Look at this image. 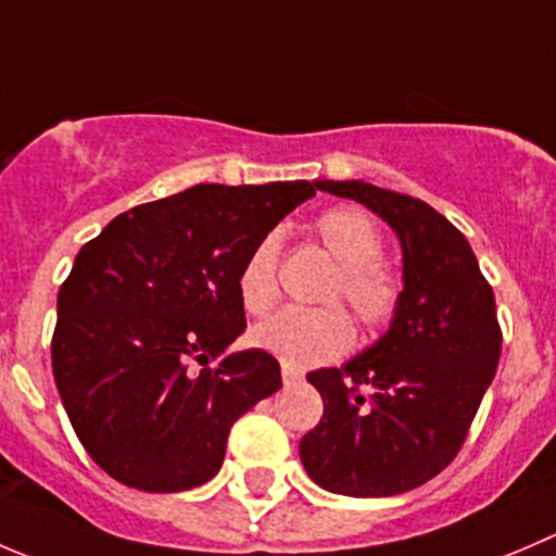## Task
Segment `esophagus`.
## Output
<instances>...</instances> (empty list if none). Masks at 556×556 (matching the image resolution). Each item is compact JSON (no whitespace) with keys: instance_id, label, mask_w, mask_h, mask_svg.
I'll return each mask as SVG.
<instances>
[{"instance_id":"obj_1","label":"esophagus","mask_w":556,"mask_h":556,"mask_svg":"<svg viewBox=\"0 0 556 556\" xmlns=\"http://www.w3.org/2000/svg\"><path fill=\"white\" fill-rule=\"evenodd\" d=\"M301 377H304V375H301L299 369H293V366L282 364V382H285V386H293V382H299Z\"/></svg>"}]
</instances>
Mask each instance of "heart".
<instances>
[{"instance_id":"heart-1","label":"heart","mask_w":556,"mask_h":556,"mask_svg":"<svg viewBox=\"0 0 556 556\" xmlns=\"http://www.w3.org/2000/svg\"><path fill=\"white\" fill-rule=\"evenodd\" d=\"M315 236L339 263L328 285L326 301H344L358 323L380 328L393 320L402 304V274L382 261V230L369 212L358 206L326 208L315 219ZM279 239L263 236L241 266L236 290L250 315H263L277 301ZM353 323L342 306L301 309L288 306L252 328L255 348L266 350L293 369L326 364L353 348Z\"/></svg>"}]
</instances>
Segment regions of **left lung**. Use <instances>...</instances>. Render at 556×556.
I'll list each match as a JSON object with an SVG mask.
<instances>
[{
  "instance_id": "obj_1",
  "label": "left lung",
  "mask_w": 556,
  "mask_h": 556,
  "mask_svg": "<svg viewBox=\"0 0 556 556\" xmlns=\"http://www.w3.org/2000/svg\"><path fill=\"white\" fill-rule=\"evenodd\" d=\"M386 219L402 241V304L391 328L342 369L306 380L323 418L299 451L317 486L393 497L454 462L500 364L503 331L472 247L418 198L366 181H315Z\"/></svg>"
}]
</instances>
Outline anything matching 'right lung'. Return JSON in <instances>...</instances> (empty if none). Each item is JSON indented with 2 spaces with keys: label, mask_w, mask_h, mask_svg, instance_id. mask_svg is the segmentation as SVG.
<instances>
[{
  "label": "right lung",
  "mask_w": 556,
  "mask_h": 556,
  "mask_svg": "<svg viewBox=\"0 0 556 556\" xmlns=\"http://www.w3.org/2000/svg\"><path fill=\"white\" fill-rule=\"evenodd\" d=\"M315 190L198 185L118 214L80 247L59 288L53 380L86 454L118 483L185 492L212 481L230 427L279 391L274 355L228 353L247 328L236 279Z\"/></svg>",
  "instance_id": "1"
}]
</instances>
